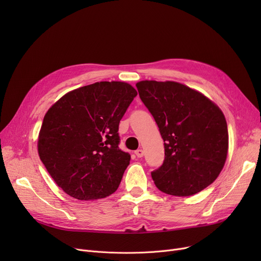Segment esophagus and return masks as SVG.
I'll return each mask as SVG.
<instances>
[{
    "label": "esophagus",
    "mask_w": 261,
    "mask_h": 261,
    "mask_svg": "<svg viewBox=\"0 0 261 261\" xmlns=\"http://www.w3.org/2000/svg\"><path fill=\"white\" fill-rule=\"evenodd\" d=\"M135 155L138 156V158H143L144 156V150H142V149H138L135 151Z\"/></svg>",
    "instance_id": "1"
}]
</instances>
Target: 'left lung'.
Returning a JSON list of instances; mask_svg holds the SVG:
<instances>
[{
    "mask_svg": "<svg viewBox=\"0 0 261 261\" xmlns=\"http://www.w3.org/2000/svg\"><path fill=\"white\" fill-rule=\"evenodd\" d=\"M165 147L162 165L151 172L163 193L188 197L211 185L227 156L228 132L222 111L198 91L174 81L136 84Z\"/></svg>",
    "mask_w": 261,
    "mask_h": 261,
    "instance_id": "1",
    "label": "left lung"
}]
</instances>
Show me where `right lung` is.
Masks as SVG:
<instances>
[{
	"instance_id": "obj_1",
	"label": "right lung",
	"mask_w": 261,
	"mask_h": 261,
	"mask_svg": "<svg viewBox=\"0 0 261 261\" xmlns=\"http://www.w3.org/2000/svg\"><path fill=\"white\" fill-rule=\"evenodd\" d=\"M136 95L126 82L100 81L68 92L49 108L38 152L65 194L89 201L115 193L131 159L118 147V126Z\"/></svg>"
}]
</instances>
